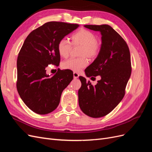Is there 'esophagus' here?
Instances as JSON below:
<instances>
[{
    "instance_id": "esophagus-1",
    "label": "esophagus",
    "mask_w": 152,
    "mask_h": 152,
    "mask_svg": "<svg viewBox=\"0 0 152 152\" xmlns=\"http://www.w3.org/2000/svg\"><path fill=\"white\" fill-rule=\"evenodd\" d=\"M79 77V74L77 72H73V78H74L75 79H77L78 77Z\"/></svg>"
}]
</instances>
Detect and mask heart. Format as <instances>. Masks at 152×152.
<instances>
[{
	"instance_id": "obj_1",
	"label": "heart",
	"mask_w": 152,
	"mask_h": 152,
	"mask_svg": "<svg viewBox=\"0 0 152 152\" xmlns=\"http://www.w3.org/2000/svg\"><path fill=\"white\" fill-rule=\"evenodd\" d=\"M71 44L73 46L80 45V58H70L63 63V68L75 72H80L88 65L86 56L91 59L97 58L101 51V44L97 40L96 35L88 30L80 28L70 36ZM65 39L59 41L57 45L58 52L62 58H67L72 49V45Z\"/></svg>"
}]
</instances>
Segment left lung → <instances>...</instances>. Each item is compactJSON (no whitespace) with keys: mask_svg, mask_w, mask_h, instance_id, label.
Segmentation results:
<instances>
[{"mask_svg":"<svg viewBox=\"0 0 152 152\" xmlns=\"http://www.w3.org/2000/svg\"><path fill=\"white\" fill-rule=\"evenodd\" d=\"M99 31L102 44L98 56L85 70L87 77L101 76L95 86L79 77V104L81 110L91 117H102L111 112L123 99L131 74L129 49L126 42L108 25H84ZM91 78V79H92Z\"/></svg>","mask_w":152,"mask_h":152,"instance_id":"left-lung-1","label":"left lung"}]
</instances>
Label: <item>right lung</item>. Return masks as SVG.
<instances>
[{
  "instance_id": "obj_1",
  "label": "right lung",
  "mask_w": 152,
  "mask_h": 152,
  "mask_svg": "<svg viewBox=\"0 0 152 152\" xmlns=\"http://www.w3.org/2000/svg\"><path fill=\"white\" fill-rule=\"evenodd\" d=\"M78 24L50 21L27 36L17 59L16 87L25 104L34 112L48 114L56 109L63 91L73 80V72L58 69L49 76L46 68L60 62L59 41L77 28Z\"/></svg>"
}]
</instances>
